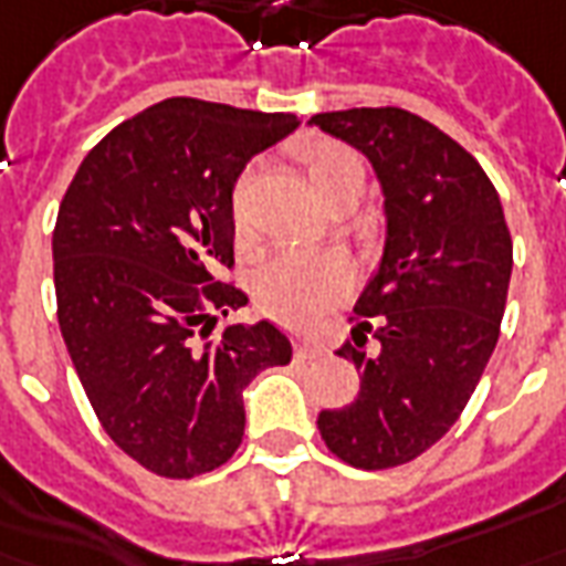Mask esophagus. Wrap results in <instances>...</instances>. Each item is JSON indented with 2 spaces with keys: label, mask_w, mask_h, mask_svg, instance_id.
I'll use <instances>...</instances> for the list:
<instances>
[{
  "label": "esophagus",
  "mask_w": 566,
  "mask_h": 566,
  "mask_svg": "<svg viewBox=\"0 0 566 566\" xmlns=\"http://www.w3.org/2000/svg\"><path fill=\"white\" fill-rule=\"evenodd\" d=\"M296 357H303V359H315V357H324L326 354V347L317 342V338H296Z\"/></svg>",
  "instance_id": "34e87169"
}]
</instances>
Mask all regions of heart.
Returning <instances> with one entry per match:
<instances>
[{
    "label": "heart",
    "mask_w": 566,
    "mask_h": 566,
    "mask_svg": "<svg viewBox=\"0 0 566 566\" xmlns=\"http://www.w3.org/2000/svg\"><path fill=\"white\" fill-rule=\"evenodd\" d=\"M305 174L321 200H329L342 188H363L366 167L350 146L336 140H315L303 153ZM237 228L245 230L240 200L233 207ZM354 270L336 251H279L254 275V296L263 312L291 326H305L329 312L350 294Z\"/></svg>",
    "instance_id": "1"
}]
</instances>
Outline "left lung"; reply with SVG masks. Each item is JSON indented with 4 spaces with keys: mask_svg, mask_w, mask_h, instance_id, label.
Segmentation results:
<instances>
[{
    "mask_svg": "<svg viewBox=\"0 0 566 566\" xmlns=\"http://www.w3.org/2000/svg\"><path fill=\"white\" fill-rule=\"evenodd\" d=\"M366 155L384 188L387 245L354 305L338 357L363 371L321 438L342 462L384 471L413 462L459 420L492 357L513 272V240L476 158L401 107L312 116Z\"/></svg>",
    "mask_w": 566,
    "mask_h": 566,
    "instance_id": "8db88e82",
    "label": "left lung"
}]
</instances>
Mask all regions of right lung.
I'll use <instances>...</instances> for the list:
<instances>
[{
	"mask_svg": "<svg viewBox=\"0 0 566 566\" xmlns=\"http://www.w3.org/2000/svg\"><path fill=\"white\" fill-rule=\"evenodd\" d=\"M291 113L200 98L146 107L83 158L53 228L56 317L111 441L170 480L209 474L245 432L242 389L291 363L279 326H228L249 296L233 270V186L294 132Z\"/></svg>",
	"mask_w": 566,
	"mask_h": 566,
	"instance_id": "obj_1",
	"label": "right lung"
}]
</instances>
